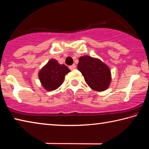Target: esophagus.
Returning <instances> with one entry per match:
<instances>
[{"label": "esophagus", "instance_id": "34e87169", "mask_svg": "<svg viewBox=\"0 0 149 149\" xmlns=\"http://www.w3.org/2000/svg\"><path fill=\"white\" fill-rule=\"evenodd\" d=\"M69 68H70V70H74V69L75 68V64H73V65H70Z\"/></svg>", "mask_w": 149, "mask_h": 149}]
</instances>
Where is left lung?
<instances>
[{"instance_id":"left-lung-1","label":"left lung","mask_w":149,"mask_h":149,"mask_svg":"<svg viewBox=\"0 0 149 149\" xmlns=\"http://www.w3.org/2000/svg\"><path fill=\"white\" fill-rule=\"evenodd\" d=\"M77 69L81 73L87 84L97 91H104L111 82L110 70L99 59L89 56L79 58Z\"/></svg>"}]
</instances>
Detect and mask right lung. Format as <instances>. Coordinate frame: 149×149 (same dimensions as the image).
Listing matches in <instances>:
<instances>
[{
  "instance_id": "obj_1",
  "label": "right lung",
  "mask_w": 149,
  "mask_h": 149,
  "mask_svg": "<svg viewBox=\"0 0 149 149\" xmlns=\"http://www.w3.org/2000/svg\"><path fill=\"white\" fill-rule=\"evenodd\" d=\"M70 70L64 64H60L56 60L52 59L40 70L39 78L47 91H54L62 84L65 75Z\"/></svg>"
}]
</instances>
